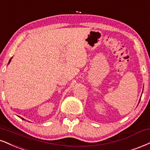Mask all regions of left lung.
<instances>
[{
	"label": "left lung",
	"instance_id": "obj_1",
	"mask_svg": "<svg viewBox=\"0 0 150 150\" xmlns=\"http://www.w3.org/2000/svg\"><path fill=\"white\" fill-rule=\"evenodd\" d=\"M140 100H139V102H140Z\"/></svg>",
	"mask_w": 150,
	"mask_h": 150
}]
</instances>
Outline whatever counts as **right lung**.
Returning a JSON list of instances; mask_svg holds the SVG:
<instances>
[{"mask_svg": "<svg viewBox=\"0 0 150 150\" xmlns=\"http://www.w3.org/2000/svg\"><path fill=\"white\" fill-rule=\"evenodd\" d=\"M12 59V57L11 58V59H10V61H9V62H8V64H10V61H11V59ZM21 119H22V120H24V119H23V118H22V117H21Z\"/></svg>", "mask_w": 150, "mask_h": 150, "instance_id": "1", "label": "right lung"}]
</instances>
